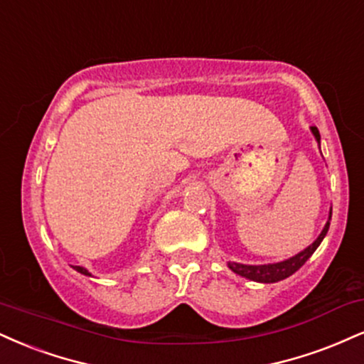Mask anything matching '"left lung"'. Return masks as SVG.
Listing matches in <instances>:
<instances>
[{
  "mask_svg": "<svg viewBox=\"0 0 364 364\" xmlns=\"http://www.w3.org/2000/svg\"><path fill=\"white\" fill-rule=\"evenodd\" d=\"M312 134L315 135V139H317V142L321 144V134H318L317 127H312ZM331 215H332V210H331ZM329 225H331V222L327 220L326 227H323L321 235H318L317 240H315L312 246L304 249V251L296 254V256L290 257V259L282 261V262H274V264H261V266L240 264V262H229V268L234 271V273L240 274V277L252 279V282H259V283H274V282H279V279L288 278L290 274L295 273V271H299L301 266L305 264V261H307L309 257L315 252V249L321 246L322 239L326 237L327 230H329Z\"/></svg>",
  "mask_w": 364,
  "mask_h": 364,
  "instance_id": "obj_1",
  "label": "left lung"
}]
</instances>
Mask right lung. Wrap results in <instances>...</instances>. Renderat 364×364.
<instances>
[{
	"mask_svg": "<svg viewBox=\"0 0 364 364\" xmlns=\"http://www.w3.org/2000/svg\"><path fill=\"white\" fill-rule=\"evenodd\" d=\"M73 268L76 269V271H80L81 274H87V277H90V273H87V271H86L85 268H82V266H73Z\"/></svg>",
	"mask_w": 364,
	"mask_h": 364,
	"instance_id": "add662e5",
	"label": "right lung"
}]
</instances>
